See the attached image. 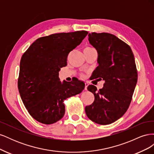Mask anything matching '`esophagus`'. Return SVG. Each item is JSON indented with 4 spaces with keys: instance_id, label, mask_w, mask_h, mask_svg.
<instances>
[{
    "instance_id": "34e87169",
    "label": "esophagus",
    "mask_w": 154,
    "mask_h": 154,
    "mask_svg": "<svg viewBox=\"0 0 154 154\" xmlns=\"http://www.w3.org/2000/svg\"><path fill=\"white\" fill-rule=\"evenodd\" d=\"M85 90L87 91V87L88 86V83L87 82H85Z\"/></svg>"
}]
</instances>
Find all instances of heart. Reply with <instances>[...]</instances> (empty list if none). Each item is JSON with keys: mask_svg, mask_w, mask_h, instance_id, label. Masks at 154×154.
Segmentation results:
<instances>
[{"mask_svg": "<svg viewBox=\"0 0 154 154\" xmlns=\"http://www.w3.org/2000/svg\"><path fill=\"white\" fill-rule=\"evenodd\" d=\"M92 49V48H90V47H86L85 49H84V50L83 51H86V50H88V49ZM82 77H83L84 76V75H83V74H82Z\"/></svg>", "mask_w": 154, "mask_h": 154, "instance_id": "b5f03b06", "label": "heart"}]
</instances>
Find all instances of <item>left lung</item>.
Instances as JSON below:
<instances>
[{"label":"left lung","instance_id":"8db88e82","mask_svg":"<svg viewBox=\"0 0 154 154\" xmlns=\"http://www.w3.org/2000/svg\"><path fill=\"white\" fill-rule=\"evenodd\" d=\"M88 41L97 52V63L92 79L105 81L99 91L94 85L87 89L94 101L85 106L87 117L100 125H109L122 118L132 101L137 82L134 56L130 46L108 32L88 34Z\"/></svg>","mask_w":154,"mask_h":154}]
</instances>
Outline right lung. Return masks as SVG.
Instances as JSON below:
<instances>
[{
    "mask_svg": "<svg viewBox=\"0 0 154 154\" xmlns=\"http://www.w3.org/2000/svg\"><path fill=\"white\" fill-rule=\"evenodd\" d=\"M88 32H60L36 40L22 55L18 88L29 114L37 122L53 124L65 114L63 101L80 94L85 83L78 79L60 81V68L67 66L69 53Z\"/></svg>",
    "mask_w": 154,
    "mask_h": 154,
    "instance_id": "1",
    "label": "right lung"
}]
</instances>
